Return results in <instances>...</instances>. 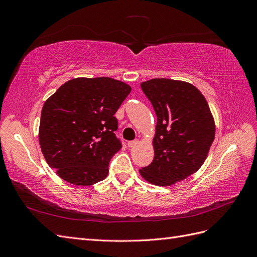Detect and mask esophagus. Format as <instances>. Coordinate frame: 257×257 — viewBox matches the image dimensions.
<instances>
[{
  "label": "esophagus",
  "mask_w": 257,
  "mask_h": 257,
  "mask_svg": "<svg viewBox=\"0 0 257 257\" xmlns=\"http://www.w3.org/2000/svg\"><path fill=\"white\" fill-rule=\"evenodd\" d=\"M137 144H138V141H137V139H135V141L128 142V143H127V147H130V148H133V147H135Z\"/></svg>",
  "instance_id": "1"
}]
</instances>
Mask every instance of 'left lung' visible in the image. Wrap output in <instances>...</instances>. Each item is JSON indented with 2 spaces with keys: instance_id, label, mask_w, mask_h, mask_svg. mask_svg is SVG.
I'll return each mask as SVG.
<instances>
[{
  "instance_id": "left-lung-1",
  "label": "left lung",
  "mask_w": 257,
  "mask_h": 257,
  "mask_svg": "<svg viewBox=\"0 0 257 257\" xmlns=\"http://www.w3.org/2000/svg\"><path fill=\"white\" fill-rule=\"evenodd\" d=\"M141 85L158 122L154 159L139 173L155 185H172L203 165L214 141L212 114L205 96L191 83L160 78Z\"/></svg>"
}]
</instances>
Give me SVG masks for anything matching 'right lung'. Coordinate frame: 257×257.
I'll return each mask as SVG.
<instances>
[{
    "label": "right lung",
    "instance_id": "1",
    "mask_svg": "<svg viewBox=\"0 0 257 257\" xmlns=\"http://www.w3.org/2000/svg\"><path fill=\"white\" fill-rule=\"evenodd\" d=\"M131 90L109 77L75 78L46 100L38 137L59 177L85 186L107 177L111 158L122 148L114 113Z\"/></svg>",
    "mask_w": 257,
    "mask_h": 257
}]
</instances>
